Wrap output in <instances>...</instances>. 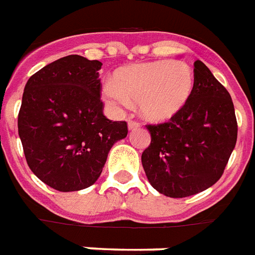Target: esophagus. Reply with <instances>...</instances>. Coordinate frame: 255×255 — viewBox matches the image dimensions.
Listing matches in <instances>:
<instances>
[{
    "label": "esophagus",
    "mask_w": 255,
    "mask_h": 255,
    "mask_svg": "<svg viewBox=\"0 0 255 255\" xmlns=\"http://www.w3.org/2000/svg\"><path fill=\"white\" fill-rule=\"evenodd\" d=\"M128 128H129V130H136V129L140 128V124L136 122V121H131V119H129V121H128Z\"/></svg>",
    "instance_id": "1"
}]
</instances>
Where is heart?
<instances>
[{"label":"heart","instance_id":"heart-1","mask_svg":"<svg viewBox=\"0 0 255 255\" xmlns=\"http://www.w3.org/2000/svg\"><path fill=\"white\" fill-rule=\"evenodd\" d=\"M194 88V70L185 61L156 60L119 68L102 93L113 110L137 103L142 118L159 124L185 107Z\"/></svg>","mask_w":255,"mask_h":255}]
</instances>
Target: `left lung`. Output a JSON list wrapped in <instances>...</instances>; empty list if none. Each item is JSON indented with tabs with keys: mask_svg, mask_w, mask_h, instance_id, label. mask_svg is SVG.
Masks as SVG:
<instances>
[{
	"mask_svg": "<svg viewBox=\"0 0 255 255\" xmlns=\"http://www.w3.org/2000/svg\"><path fill=\"white\" fill-rule=\"evenodd\" d=\"M195 88L188 103L166 124L147 126L151 144L141 163L159 194L185 198L210 188L223 176L238 138L228 90L205 63L195 61Z\"/></svg>",
	"mask_w": 255,
	"mask_h": 255,
	"instance_id": "1",
	"label": "left lung"
}]
</instances>
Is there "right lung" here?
<instances>
[{
	"mask_svg": "<svg viewBox=\"0 0 255 255\" xmlns=\"http://www.w3.org/2000/svg\"><path fill=\"white\" fill-rule=\"evenodd\" d=\"M103 63L70 55L30 77L17 118L27 165L60 192L93 185L108 152L128 136L126 122L104 117L99 70Z\"/></svg>",
	"mask_w": 255,
	"mask_h": 255,
	"instance_id": "add662e5",
	"label": "right lung"
}]
</instances>
